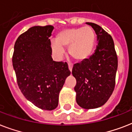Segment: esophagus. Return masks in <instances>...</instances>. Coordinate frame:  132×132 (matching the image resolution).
<instances>
[{"label":"esophagus","mask_w":132,"mask_h":132,"mask_svg":"<svg viewBox=\"0 0 132 132\" xmlns=\"http://www.w3.org/2000/svg\"><path fill=\"white\" fill-rule=\"evenodd\" d=\"M68 69L70 70V72H72V66L70 64H68Z\"/></svg>","instance_id":"1"}]
</instances>
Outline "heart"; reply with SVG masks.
I'll return each mask as SVG.
<instances>
[{"instance_id": "1", "label": "heart", "mask_w": 132, "mask_h": 132, "mask_svg": "<svg viewBox=\"0 0 132 132\" xmlns=\"http://www.w3.org/2000/svg\"><path fill=\"white\" fill-rule=\"evenodd\" d=\"M56 42L52 49L58 56H62L64 49L68 48V53L76 62H83L90 57L94 50L95 35L89 27L69 28L60 31L56 36Z\"/></svg>"}]
</instances>
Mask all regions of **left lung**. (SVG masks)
I'll return each mask as SVG.
<instances>
[{
    "label": "left lung",
    "mask_w": 132,
    "mask_h": 132,
    "mask_svg": "<svg viewBox=\"0 0 132 132\" xmlns=\"http://www.w3.org/2000/svg\"><path fill=\"white\" fill-rule=\"evenodd\" d=\"M86 24L95 31L97 46L89 59L75 64L72 74L77 81V103L81 108L89 110L103 105L112 94L118 59L112 36L96 24Z\"/></svg>",
    "instance_id": "obj_1"
}]
</instances>
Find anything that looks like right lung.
Wrapping results in <instances>:
<instances>
[{"label":"right lung","mask_w":132,"mask_h":132,"mask_svg":"<svg viewBox=\"0 0 132 132\" xmlns=\"http://www.w3.org/2000/svg\"><path fill=\"white\" fill-rule=\"evenodd\" d=\"M54 27H32L18 38L12 63L20 90L27 99L44 110L58 105L59 94L70 75L66 62H55L49 38Z\"/></svg>","instance_id":"obj_1"}]
</instances>
